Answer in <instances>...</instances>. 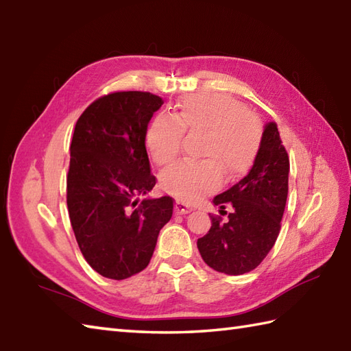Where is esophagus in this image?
<instances>
[{
    "instance_id": "obj_1",
    "label": "esophagus",
    "mask_w": 351,
    "mask_h": 351,
    "mask_svg": "<svg viewBox=\"0 0 351 351\" xmlns=\"http://www.w3.org/2000/svg\"><path fill=\"white\" fill-rule=\"evenodd\" d=\"M189 212H192V207L188 204V202H184L182 199L176 201V213L177 215H186Z\"/></svg>"
}]
</instances>
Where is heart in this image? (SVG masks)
<instances>
[{"label":"heart","mask_w":351,"mask_h":351,"mask_svg":"<svg viewBox=\"0 0 351 351\" xmlns=\"http://www.w3.org/2000/svg\"><path fill=\"white\" fill-rule=\"evenodd\" d=\"M183 134L202 136L197 153L204 159L174 163L160 176L162 188L192 199L216 189L225 178H234L251 167L258 153L263 128L254 112L239 100L221 93H201L183 99L169 115H158L145 134L152 159L159 167L173 162L183 145Z\"/></svg>","instance_id":"b5f03b06"}]
</instances>
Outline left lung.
<instances>
[{"label":"left lung","mask_w":351,"mask_h":351,"mask_svg":"<svg viewBox=\"0 0 351 351\" xmlns=\"http://www.w3.org/2000/svg\"><path fill=\"white\" fill-rule=\"evenodd\" d=\"M290 159L276 123L263 132L254 165L239 183L213 198L227 221L212 215V227L198 239L202 260L216 271L243 275L254 270L274 247L281 230L288 195ZM225 206H231L228 214Z\"/></svg>","instance_id":"8db88e82"}]
</instances>
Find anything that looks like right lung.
<instances>
[{
  "mask_svg": "<svg viewBox=\"0 0 351 351\" xmlns=\"http://www.w3.org/2000/svg\"><path fill=\"white\" fill-rule=\"evenodd\" d=\"M162 105L149 91L110 93L81 114L70 144V223L85 261L115 281L149 266L159 231L173 216L171 197L139 199L156 184L145 134Z\"/></svg>",
  "mask_w": 351,
  "mask_h": 351,
  "instance_id": "obj_1",
  "label": "right lung"
}]
</instances>
